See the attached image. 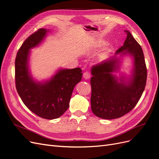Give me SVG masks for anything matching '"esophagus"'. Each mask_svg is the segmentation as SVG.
<instances>
[{"instance_id": "obj_1", "label": "esophagus", "mask_w": 159, "mask_h": 159, "mask_svg": "<svg viewBox=\"0 0 159 159\" xmlns=\"http://www.w3.org/2000/svg\"><path fill=\"white\" fill-rule=\"evenodd\" d=\"M83 77H84V78L85 80H88V79L90 78L91 74H90V73H89V71H85V72H84V73Z\"/></svg>"}]
</instances>
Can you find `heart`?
<instances>
[{
  "label": "heart",
  "instance_id": "1",
  "mask_svg": "<svg viewBox=\"0 0 159 159\" xmlns=\"http://www.w3.org/2000/svg\"><path fill=\"white\" fill-rule=\"evenodd\" d=\"M105 44V42H101V44H100V45H103Z\"/></svg>",
  "mask_w": 159,
  "mask_h": 159
}]
</instances>
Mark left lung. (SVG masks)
Here are the masks:
<instances>
[{
    "label": "left lung",
    "instance_id": "8db88e82",
    "mask_svg": "<svg viewBox=\"0 0 159 159\" xmlns=\"http://www.w3.org/2000/svg\"><path fill=\"white\" fill-rule=\"evenodd\" d=\"M125 32L126 40L115 56L91 68V107L95 115L104 119H117L131 111L146 85L147 71L141 46L131 32ZM119 54H129L134 58L133 74L129 82L124 77L118 79L112 74L118 67Z\"/></svg>",
    "mask_w": 159,
    "mask_h": 159
}]
</instances>
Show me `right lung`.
I'll use <instances>...</instances> for the list:
<instances>
[{
  "instance_id": "add662e5",
  "label": "right lung",
  "mask_w": 159,
  "mask_h": 159,
  "mask_svg": "<svg viewBox=\"0 0 159 159\" xmlns=\"http://www.w3.org/2000/svg\"><path fill=\"white\" fill-rule=\"evenodd\" d=\"M48 30L40 28L23 42L15 60V83L23 103L32 112L46 119L58 118L69 107L72 91L81 80V68L60 69L44 82L33 80L28 69L30 49L45 38Z\"/></svg>"
}]
</instances>
